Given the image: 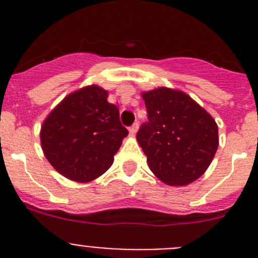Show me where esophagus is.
<instances>
[{
	"mask_svg": "<svg viewBox=\"0 0 258 258\" xmlns=\"http://www.w3.org/2000/svg\"><path fill=\"white\" fill-rule=\"evenodd\" d=\"M138 127H140L138 122H136V124H133L129 127V133H131V136H136V133L138 132Z\"/></svg>",
	"mask_w": 258,
	"mask_h": 258,
	"instance_id": "esophagus-1",
	"label": "esophagus"
}]
</instances>
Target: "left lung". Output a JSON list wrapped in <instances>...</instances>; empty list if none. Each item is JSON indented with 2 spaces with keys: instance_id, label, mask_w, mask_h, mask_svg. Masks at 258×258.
I'll list each match as a JSON object with an SVG mask.
<instances>
[{
  "instance_id": "1",
  "label": "left lung",
  "mask_w": 258,
  "mask_h": 258,
  "mask_svg": "<svg viewBox=\"0 0 258 258\" xmlns=\"http://www.w3.org/2000/svg\"><path fill=\"white\" fill-rule=\"evenodd\" d=\"M149 122L137 141L151 172L169 186H187L200 178L218 149L214 118L182 90L161 86L142 93Z\"/></svg>"
}]
</instances>
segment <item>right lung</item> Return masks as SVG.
Listing matches in <instances>:
<instances>
[{
	"label": "right lung",
	"instance_id": "obj_1",
	"mask_svg": "<svg viewBox=\"0 0 258 258\" xmlns=\"http://www.w3.org/2000/svg\"><path fill=\"white\" fill-rule=\"evenodd\" d=\"M108 92L88 85L70 93L41 125V147L54 169L71 181L86 183L101 177L127 136Z\"/></svg>",
	"mask_w": 258,
	"mask_h": 258
}]
</instances>
